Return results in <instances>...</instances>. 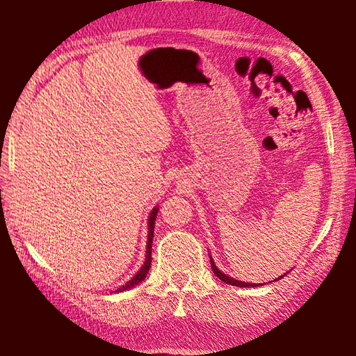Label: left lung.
Wrapping results in <instances>:
<instances>
[{"label":"left lung","instance_id":"left-lung-1","mask_svg":"<svg viewBox=\"0 0 356 356\" xmlns=\"http://www.w3.org/2000/svg\"><path fill=\"white\" fill-rule=\"evenodd\" d=\"M210 265H212V270H213V273L218 276V278L222 281V282H226V284H231V286H237V287H257V284H252V282H243V281H238V280H234V278H231V276H227V275H225L221 272L220 268H216V265H215V262H213V259H212V256H210ZM289 273V272H287ZM282 276H286V273L284 275H281L278 280H281ZM276 281V280H275Z\"/></svg>","mask_w":356,"mask_h":356}]
</instances>
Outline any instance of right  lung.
<instances>
[{
    "label": "right lung",
    "mask_w": 356,
    "mask_h": 356,
    "mask_svg": "<svg viewBox=\"0 0 356 356\" xmlns=\"http://www.w3.org/2000/svg\"><path fill=\"white\" fill-rule=\"evenodd\" d=\"M156 213H159V207H154L152 212L149 215V236H147V248H146V261H144L143 267L138 270V273L131 278L130 281H127V284L125 286H120L119 289H116V293L118 292H124L127 291V289L135 287L136 284H140L141 281H144L146 278V275L149 273V268H150V262H152V238H154V226H155V218H156Z\"/></svg>",
    "instance_id": "right-lung-1"
}]
</instances>
